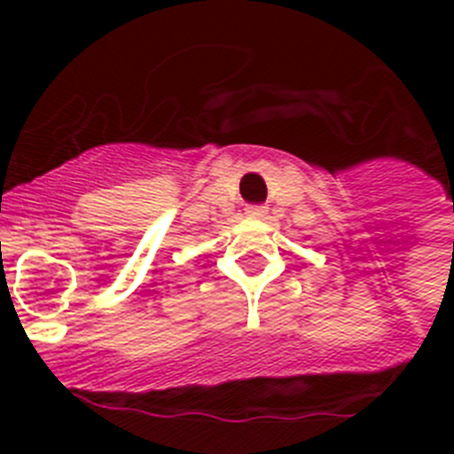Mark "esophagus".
<instances>
[{"label":"esophagus","instance_id":"34e87169","mask_svg":"<svg viewBox=\"0 0 454 454\" xmlns=\"http://www.w3.org/2000/svg\"><path fill=\"white\" fill-rule=\"evenodd\" d=\"M247 216H252V219H263L266 214H269V207L266 205H247Z\"/></svg>","mask_w":454,"mask_h":454}]
</instances>
